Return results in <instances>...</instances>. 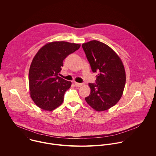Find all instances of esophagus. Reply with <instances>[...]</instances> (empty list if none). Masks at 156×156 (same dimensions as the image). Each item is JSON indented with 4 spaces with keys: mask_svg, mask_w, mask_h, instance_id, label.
I'll return each mask as SVG.
<instances>
[{
    "mask_svg": "<svg viewBox=\"0 0 156 156\" xmlns=\"http://www.w3.org/2000/svg\"><path fill=\"white\" fill-rule=\"evenodd\" d=\"M74 84H75V86H76V87H81V86L83 85L82 83H77V82H75V83H74Z\"/></svg>",
    "mask_w": 156,
    "mask_h": 156,
    "instance_id": "obj_1",
    "label": "esophagus"
}]
</instances>
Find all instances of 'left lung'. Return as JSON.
Segmentation results:
<instances>
[{
  "label": "left lung",
  "mask_w": 156,
  "mask_h": 156,
  "mask_svg": "<svg viewBox=\"0 0 156 156\" xmlns=\"http://www.w3.org/2000/svg\"><path fill=\"white\" fill-rule=\"evenodd\" d=\"M93 73H98L95 83H89L87 103L97 111H104L121 98L126 84V72L117 54L108 45L97 40L82 44Z\"/></svg>",
  "instance_id": "8db88e82"
}]
</instances>
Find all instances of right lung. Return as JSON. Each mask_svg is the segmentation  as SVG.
I'll return each instance as SVG.
<instances>
[{"label":"right lung","mask_w":156,"mask_h":156,"mask_svg":"<svg viewBox=\"0 0 156 156\" xmlns=\"http://www.w3.org/2000/svg\"><path fill=\"white\" fill-rule=\"evenodd\" d=\"M80 45L65 41L52 42L37 52L29 72L30 97L40 108L51 111L64 101V94L71 82L59 76L63 61Z\"/></svg>","instance_id":"right-lung-1"}]
</instances>
